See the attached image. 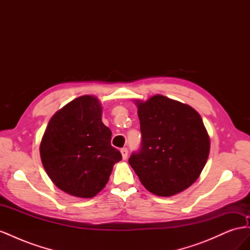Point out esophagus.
<instances>
[{
	"instance_id": "34e87169",
	"label": "esophagus",
	"mask_w": 250,
	"mask_h": 250,
	"mask_svg": "<svg viewBox=\"0 0 250 250\" xmlns=\"http://www.w3.org/2000/svg\"><path fill=\"white\" fill-rule=\"evenodd\" d=\"M120 152H121V154H122L123 160H126L127 156H128V150H127V148H122V149L120 150Z\"/></svg>"
}]
</instances>
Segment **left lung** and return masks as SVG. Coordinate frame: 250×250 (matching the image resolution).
<instances>
[{"mask_svg": "<svg viewBox=\"0 0 250 250\" xmlns=\"http://www.w3.org/2000/svg\"><path fill=\"white\" fill-rule=\"evenodd\" d=\"M134 103L142 147L129 158L131 168L154 195L170 197L185 191L200 176L209 154V135L200 115L163 95Z\"/></svg>", "mask_w": 250, "mask_h": 250, "instance_id": "1", "label": "left lung"}]
</instances>
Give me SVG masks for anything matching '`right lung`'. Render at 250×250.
Wrapping results in <instances>:
<instances>
[{
  "instance_id": "obj_1",
  "label": "right lung",
  "mask_w": 250,
  "mask_h": 250,
  "mask_svg": "<svg viewBox=\"0 0 250 250\" xmlns=\"http://www.w3.org/2000/svg\"><path fill=\"white\" fill-rule=\"evenodd\" d=\"M101 117L98 98L78 97L53 115L42 138L40 153L48 176L74 197H95L106 186L113 165L122 160Z\"/></svg>"
}]
</instances>
